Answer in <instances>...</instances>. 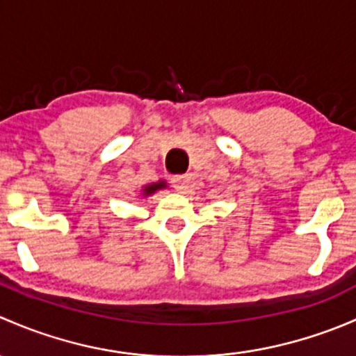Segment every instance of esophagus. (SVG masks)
Instances as JSON below:
<instances>
[{"mask_svg":"<svg viewBox=\"0 0 356 356\" xmlns=\"http://www.w3.org/2000/svg\"><path fill=\"white\" fill-rule=\"evenodd\" d=\"M189 182H191L189 175H175V177H172V186L179 193H184L189 188Z\"/></svg>","mask_w":356,"mask_h":356,"instance_id":"34e87169","label":"esophagus"}]
</instances>
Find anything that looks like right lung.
I'll use <instances>...</instances> for the list:
<instances>
[{"mask_svg": "<svg viewBox=\"0 0 356 356\" xmlns=\"http://www.w3.org/2000/svg\"><path fill=\"white\" fill-rule=\"evenodd\" d=\"M168 188L167 181H158V182H152V184H146L145 188L141 189V196L143 198H148V196H152L153 193L160 191V189H165Z\"/></svg>", "mask_w": 356, "mask_h": 356, "instance_id": "add662e5", "label": "right lung"}]
</instances>
